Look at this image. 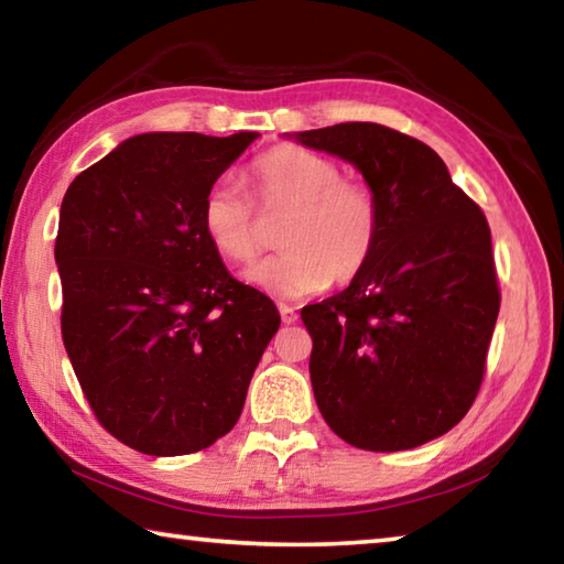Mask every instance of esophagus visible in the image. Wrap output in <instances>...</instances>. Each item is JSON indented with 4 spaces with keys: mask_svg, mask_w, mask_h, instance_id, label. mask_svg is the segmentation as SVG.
Returning <instances> with one entry per match:
<instances>
[{
    "mask_svg": "<svg viewBox=\"0 0 564 564\" xmlns=\"http://www.w3.org/2000/svg\"><path fill=\"white\" fill-rule=\"evenodd\" d=\"M279 311H281L283 323H295V318H299V313H295V308H293V305H289V303H281Z\"/></svg>",
    "mask_w": 564,
    "mask_h": 564,
    "instance_id": "obj_1",
    "label": "esophagus"
}]
</instances>
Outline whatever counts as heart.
<instances>
[{"instance_id":"obj_1","label":"heart","mask_w":564,"mask_h":564,"mask_svg":"<svg viewBox=\"0 0 564 564\" xmlns=\"http://www.w3.org/2000/svg\"><path fill=\"white\" fill-rule=\"evenodd\" d=\"M248 198L216 181L202 202V228L226 261H251L263 246V218L285 214L283 251L253 263L246 279L279 299H303L366 271L380 236V204L366 181L340 176L336 161L301 147H273L246 171Z\"/></svg>"}]
</instances>
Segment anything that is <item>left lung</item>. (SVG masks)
I'll list each match as a JSON object with an SVG mask.
<instances>
[{
    "mask_svg": "<svg viewBox=\"0 0 564 564\" xmlns=\"http://www.w3.org/2000/svg\"><path fill=\"white\" fill-rule=\"evenodd\" d=\"M295 139L350 161L380 204L366 271L301 311L321 415L360 451L435 441L482 386L500 311L488 218L443 159L408 133L350 121Z\"/></svg>",
    "mask_w": 564,
    "mask_h": 564,
    "instance_id": "8db88e82",
    "label": "left lung"
}]
</instances>
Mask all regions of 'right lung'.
<instances>
[{
    "label": "right lung",
    "mask_w": 564,
    "mask_h": 564,
    "mask_svg": "<svg viewBox=\"0 0 564 564\" xmlns=\"http://www.w3.org/2000/svg\"><path fill=\"white\" fill-rule=\"evenodd\" d=\"M256 137L141 133L64 194V348L104 431L139 453H198L231 431L281 326L202 228L206 191Z\"/></svg>",
    "instance_id": "right-lung-1"
}]
</instances>
